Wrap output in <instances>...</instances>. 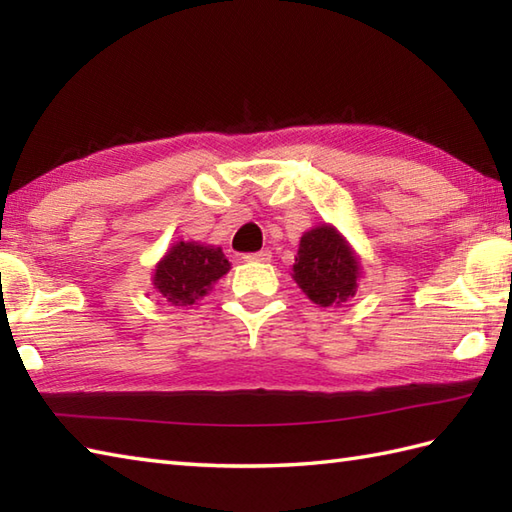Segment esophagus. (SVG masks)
Returning a JSON list of instances; mask_svg holds the SVG:
<instances>
[{
    "instance_id": "1",
    "label": "esophagus",
    "mask_w": 512,
    "mask_h": 512,
    "mask_svg": "<svg viewBox=\"0 0 512 512\" xmlns=\"http://www.w3.org/2000/svg\"><path fill=\"white\" fill-rule=\"evenodd\" d=\"M244 262H268L270 250H259V253H246L242 255Z\"/></svg>"
}]
</instances>
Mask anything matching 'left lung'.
Wrapping results in <instances>:
<instances>
[{
    "mask_svg": "<svg viewBox=\"0 0 512 512\" xmlns=\"http://www.w3.org/2000/svg\"><path fill=\"white\" fill-rule=\"evenodd\" d=\"M361 275V257L339 228L323 222L301 235L292 279L312 303L321 308H339L356 295Z\"/></svg>",
    "mask_w": 512,
    "mask_h": 512,
    "instance_id": "left-lung-1",
    "label": "left lung"
}]
</instances>
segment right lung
Masks as SVG:
<instances>
[{"label": "right lung", "mask_w": 512, "mask_h": 512, "mask_svg": "<svg viewBox=\"0 0 512 512\" xmlns=\"http://www.w3.org/2000/svg\"><path fill=\"white\" fill-rule=\"evenodd\" d=\"M228 270H231V262L220 246L176 242L160 257L151 284L171 306H193L195 301L209 295L211 286Z\"/></svg>", "instance_id": "right-lung-1"}]
</instances>
